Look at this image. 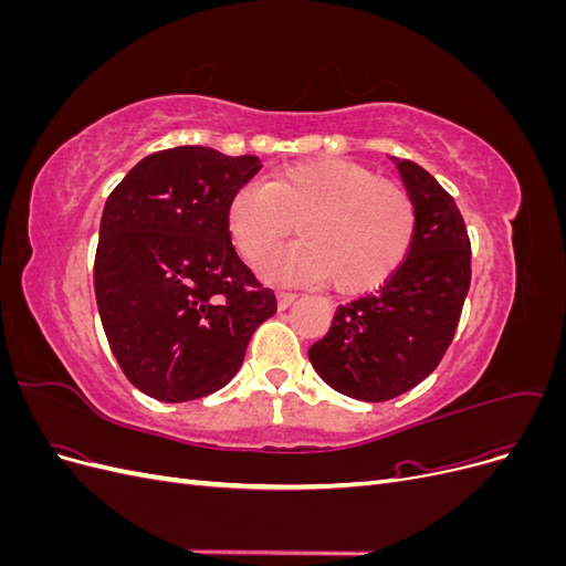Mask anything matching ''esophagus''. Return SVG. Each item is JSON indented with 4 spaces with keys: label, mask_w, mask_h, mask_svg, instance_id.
Listing matches in <instances>:
<instances>
[{
    "label": "esophagus",
    "mask_w": 566,
    "mask_h": 566,
    "mask_svg": "<svg viewBox=\"0 0 566 566\" xmlns=\"http://www.w3.org/2000/svg\"><path fill=\"white\" fill-rule=\"evenodd\" d=\"M297 300L295 293H279V310H287L290 304Z\"/></svg>",
    "instance_id": "34e87169"
}]
</instances>
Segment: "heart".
Listing matches in <instances>:
<instances>
[{"instance_id": "heart-1", "label": "heart", "mask_w": 566, "mask_h": 566, "mask_svg": "<svg viewBox=\"0 0 566 566\" xmlns=\"http://www.w3.org/2000/svg\"><path fill=\"white\" fill-rule=\"evenodd\" d=\"M304 238L271 260L273 279L333 281L356 295L394 276L416 238V202L397 181L370 167L321 158L271 175L264 186H243L229 205V229L250 262L295 231Z\"/></svg>"}]
</instances>
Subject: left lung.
<instances>
[{
    "label": "left lung",
    "instance_id": "8db88e82",
    "mask_svg": "<svg viewBox=\"0 0 566 566\" xmlns=\"http://www.w3.org/2000/svg\"><path fill=\"white\" fill-rule=\"evenodd\" d=\"M416 202V238L403 264L370 295L339 304L310 361L335 391L389 401L413 389L447 354L470 290V235L453 196L410 160H397Z\"/></svg>",
    "mask_w": 566,
    "mask_h": 566
}]
</instances>
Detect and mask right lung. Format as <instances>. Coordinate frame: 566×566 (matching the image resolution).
I'll list each match as a JSON object with an SVG mask.
<instances>
[{
  "label": "right lung",
  "mask_w": 566,
  "mask_h": 566,
  "mask_svg": "<svg viewBox=\"0 0 566 566\" xmlns=\"http://www.w3.org/2000/svg\"><path fill=\"white\" fill-rule=\"evenodd\" d=\"M254 156L177 146L134 165L106 200L94 293L113 356L148 397L181 403L224 387L276 295L231 245L229 205Z\"/></svg>",
  "instance_id": "obj_1"
}]
</instances>
